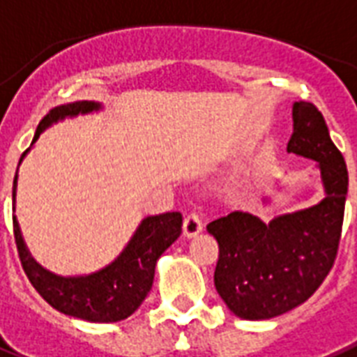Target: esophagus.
Here are the masks:
<instances>
[{"instance_id": "esophagus-1", "label": "esophagus", "mask_w": 357, "mask_h": 357, "mask_svg": "<svg viewBox=\"0 0 357 357\" xmlns=\"http://www.w3.org/2000/svg\"><path fill=\"white\" fill-rule=\"evenodd\" d=\"M182 231H184V236L186 238H192V236H197L201 231H203V220L192 212V214H188L184 218V225H182Z\"/></svg>"}]
</instances>
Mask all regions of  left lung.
Returning <instances> with one entry per match:
<instances>
[{"mask_svg": "<svg viewBox=\"0 0 357 357\" xmlns=\"http://www.w3.org/2000/svg\"><path fill=\"white\" fill-rule=\"evenodd\" d=\"M287 153L319 164L324 197L270 222L231 212L206 225L218 240L214 284L244 320H266L302 305L330 273L341 240L348 171L322 113L309 102L292 104ZM278 190V188H275ZM272 197H264V203Z\"/></svg>", "mask_w": 357, "mask_h": 357, "instance_id": "1", "label": "left lung"}]
</instances>
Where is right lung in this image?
<instances>
[{
  "instance_id": "right-lung-1",
  "label": "right lung",
  "mask_w": 357,
  "mask_h": 357,
  "mask_svg": "<svg viewBox=\"0 0 357 357\" xmlns=\"http://www.w3.org/2000/svg\"><path fill=\"white\" fill-rule=\"evenodd\" d=\"M104 109L100 102L78 100L63 104L46 115L37 126L31 147L37 143L44 130L63 119H73L87 113H98ZM22 154L18 167L27 153ZM18 169L13 182V204H16ZM15 240L20 255L22 266L37 292L61 313L87 322H119L128 319L153 289L154 268L162 253L175 242L182 233L181 212H165L158 216H147L124 245V250L100 270L84 275H59L46 270L33 259L22 236L20 223L13 216Z\"/></svg>"
}]
</instances>
